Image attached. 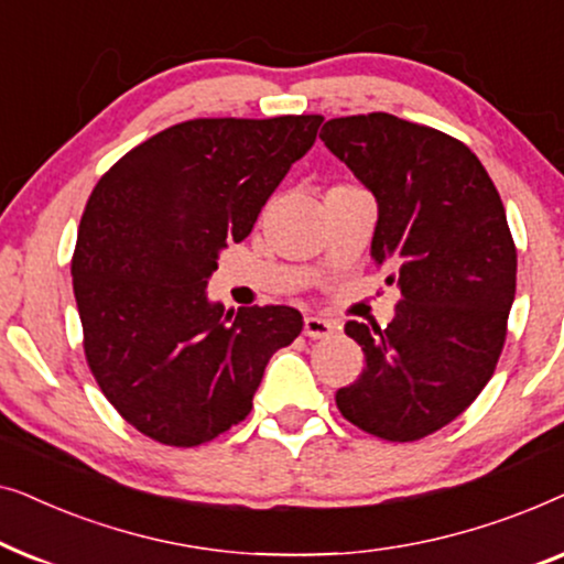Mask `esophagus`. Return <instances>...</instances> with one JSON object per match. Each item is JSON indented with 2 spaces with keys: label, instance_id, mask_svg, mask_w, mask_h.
Here are the masks:
<instances>
[{
  "label": "esophagus",
  "instance_id": "obj_1",
  "mask_svg": "<svg viewBox=\"0 0 564 564\" xmlns=\"http://www.w3.org/2000/svg\"><path fill=\"white\" fill-rule=\"evenodd\" d=\"M303 330L311 338H328L336 330V323L330 318H321V315H307Z\"/></svg>",
  "mask_w": 564,
  "mask_h": 564
}]
</instances>
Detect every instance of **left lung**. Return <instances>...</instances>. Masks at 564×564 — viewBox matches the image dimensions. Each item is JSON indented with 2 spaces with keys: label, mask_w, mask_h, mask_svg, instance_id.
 <instances>
[{
  "label": "left lung",
  "mask_w": 564,
  "mask_h": 564,
  "mask_svg": "<svg viewBox=\"0 0 564 564\" xmlns=\"http://www.w3.org/2000/svg\"><path fill=\"white\" fill-rule=\"evenodd\" d=\"M321 141L375 195L369 253L403 295L388 328L346 323L367 367L336 405L367 434L415 442L457 419L496 372L516 295L503 203L465 143L395 115L334 118Z\"/></svg>",
  "instance_id": "1"
}]
</instances>
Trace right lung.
Listing matches in <instances>:
<instances>
[{"label":"right lung","instance_id":"add662e5","mask_svg":"<svg viewBox=\"0 0 564 564\" xmlns=\"http://www.w3.org/2000/svg\"><path fill=\"white\" fill-rule=\"evenodd\" d=\"M321 115L210 118L161 130L91 192L72 261L84 354L141 434L197 446L251 413L267 361L303 330L288 305L207 297L220 251L313 149Z\"/></svg>","mask_w":564,"mask_h":564}]
</instances>
